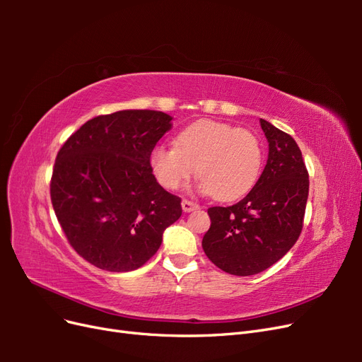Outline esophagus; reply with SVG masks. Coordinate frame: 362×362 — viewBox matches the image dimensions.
<instances>
[{"mask_svg": "<svg viewBox=\"0 0 362 362\" xmlns=\"http://www.w3.org/2000/svg\"><path fill=\"white\" fill-rule=\"evenodd\" d=\"M181 206H182V210H184L185 213H190V211H193V210H198V208H199V205H198V204L193 202V201H189V199H182Z\"/></svg>", "mask_w": 362, "mask_h": 362, "instance_id": "1", "label": "esophagus"}]
</instances>
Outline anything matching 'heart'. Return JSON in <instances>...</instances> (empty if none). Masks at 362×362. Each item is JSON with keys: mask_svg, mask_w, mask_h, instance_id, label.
Returning <instances> with one entry per match:
<instances>
[{"mask_svg": "<svg viewBox=\"0 0 362 362\" xmlns=\"http://www.w3.org/2000/svg\"><path fill=\"white\" fill-rule=\"evenodd\" d=\"M264 149L257 134L214 120H201L177 136V146L158 144L149 163L157 181L169 190L187 182L198 168L201 189L221 199H235L259 177Z\"/></svg>", "mask_w": 362, "mask_h": 362, "instance_id": "obj_1", "label": "heart"}]
</instances>
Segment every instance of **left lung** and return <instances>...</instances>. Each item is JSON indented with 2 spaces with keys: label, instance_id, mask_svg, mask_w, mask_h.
<instances>
[{
  "label": "left lung",
  "instance_id": "8db88e82",
  "mask_svg": "<svg viewBox=\"0 0 362 362\" xmlns=\"http://www.w3.org/2000/svg\"><path fill=\"white\" fill-rule=\"evenodd\" d=\"M259 124L269 141L266 168L242 201L208 208L211 225L202 238L208 259L235 276L257 275L287 254L300 235L308 199L298 144L267 120Z\"/></svg>",
  "mask_w": 362,
  "mask_h": 362
}]
</instances>
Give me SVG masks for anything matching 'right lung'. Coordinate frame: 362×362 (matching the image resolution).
<instances>
[{
    "label": "right lung",
    "mask_w": 362,
    "mask_h": 362,
    "mask_svg": "<svg viewBox=\"0 0 362 362\" xmlns=\"http://www.w3.org/2000/svg\"><path fill=\"white\" fill-rule=\"evenodd\" d=\"M170 120L156 110L96 116L60 148L51 202L71 246L95 267H141L181 217V198L161 187L149 163Z\"/></svg>",
    "instance_id": "1"
}]
</instances>
